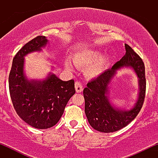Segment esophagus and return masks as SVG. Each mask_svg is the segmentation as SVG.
<instances>
[{"mask_svg":"<svg viewBox=\"0 0 158 158\" xmlns=\"http://www.w3.org/2000/svg\"><path fill=\"white\" fill-rule=\"evenodd\" d=\"M75 88H76V91H77V93H81V92L82 91L83 87L80 81H76Z\"/></svg>","mask_w":158,"mask_h":158,"instance_id":"esophagus-1","label":"esophagus"}]
</instances>
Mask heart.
I'll list each match as a JSON object with an SVG mask.
<instances>
[{
    "mask_svg": "<svg viewBox=\"0 0 158 158\" xmlns=\"http://www.w3.org/2000/svg\"><path fill=\"white\" fill-rule=\"evenodd\" d=\"M101 53L97 50H87L76 54L73 58L74 64L78 68H85V74L90 78L97 77L106 70L108 67L109 59L107 56L101 57ZM64 66L67 70L72 71L73 65L69 61H66Z\"/></svg>",
    "mask_w": 158,
    "mask_h": 158,
    "instance_id": "1",
    "label": "heart"
}]
</instances>
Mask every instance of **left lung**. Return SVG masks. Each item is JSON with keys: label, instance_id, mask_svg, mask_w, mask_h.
Masks as SVG:
<instances>
[{"label": "left lung", "instance_id": "8db88e82", "mask_svg": "<svg viewBox=\"0 0 158 158\" xmlns=\"http://www.w3.org/2000/svg\"><path fill=\"white\" fill-rule=\"evenodd\" d=\"M126 55L116 62L111 68L88 81L83 90L85 112L88 123L97 131L110 133L128 126L142 108L146 95V81L144 63L129 45L125 44ZM123 66H131L139 77V96L131 110L125 111L115 108L108 99V85L117 69Z\"/></svg>", "mask_w": 158, "mask_h": 158}]
</instances>
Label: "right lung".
<instances>
[{"mask_svg":"<svg viewBox=\"0 0 158 158\" xmlns=\"http://www.w3.org/2000/svg\"><path fill=\"white\" fill-rule=\"evenodd\" d=\"M39 35L27 43L16 53L9 75V89L18 115L32 127L51 128L59 122L67 103L76 93L74 80L62 81L54 73L43 80H28L23 73L24 56L40 51L48 44Z\"/></svg>","mask_w":158,"mask_h":158,"instance_id":"add662e5","label":"right lung"}]
</instances>
